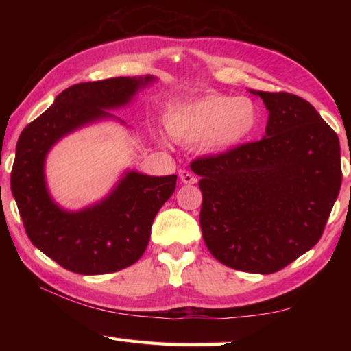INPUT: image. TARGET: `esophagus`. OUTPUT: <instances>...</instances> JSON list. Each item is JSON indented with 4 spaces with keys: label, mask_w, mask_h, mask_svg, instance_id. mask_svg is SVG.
I'll list each match as a JSON object with an SVG mask.
<instances>
[{
    "label": "esophagus",
    "mask_w": 351,
    "mask_h": 351,
    "mask_svg": "<svg viewBox=\"0 0 351 351\" xmlns=\"http://www.w3.org/2000/svg\"><path fill=\"white\" fill-rule=\"evenodd\" d=\"M180 178L182 184H196L197 178L191 173L189 170H181L180 171Z\"/></svg>",
    "instance_id": "esophagus-1"
}]
</instances>
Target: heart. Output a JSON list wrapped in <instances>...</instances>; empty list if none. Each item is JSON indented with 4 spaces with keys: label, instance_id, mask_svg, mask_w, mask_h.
I'll return each instance as SVG.
<instances>
[{
    "label": "heart",
    "instance_id": "1",
    "mask_svg": "<svg viewBox=\"0 0 351 351\" xmlns=\"http://www.w3.org/2000/svg\"><path fill=\"white\" fill-rule=\"evenodd\" d=\"M162 122L171 138L185 145L199 143L210 154H225L255 137L261 113L247 96L214 92L170 104Z\"/></svg>",
    "mask_w": 351,
    "mask_h": 351
}]
</instances>
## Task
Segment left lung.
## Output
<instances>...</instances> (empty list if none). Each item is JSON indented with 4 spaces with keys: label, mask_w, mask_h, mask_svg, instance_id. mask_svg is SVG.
I'll return each instance as SVG.
<instances>
[{
    "label": "left lung",
    "mask_w": 351,
    "mask_h": 351,
    "mask_svg": "<svg viewBox=\"0 0 351 351\" xmlns=\"http://www.w3.org/2000/svg\"><path fill=\"white\" fill-rule=\"evenodd\" d=\"M268 110L265 136L200 156V228L211 255L234 270L271 274L322 238L339 195V138L308 101L255 92Z\"/></svg>",
    "instance_id": "8db88e82"
}]
</instances>
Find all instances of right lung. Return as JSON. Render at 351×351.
Returning <instances> with one entry per match:
<instances>
[{"label": "right lung", "mask_w": 351, "mask_h": 351, "mask_svg": "<svg viewBox=\"0 0 351 351\" xmlns=\"http://www.w3.org/2000/svg\"><path fill=\"white\" fill-rule=\"evenodd\" d=\"M154 77H117L71 86L21 132L10 187L25 232L37 249L78 274H107L143 255L156 213L173 195L176 175L128 171L111 195L83 211L69 213L48 195L43 164L51 146L66 134L128 104Z\"/></svg>", "instance_id": "obj_1"}]
</instances>
